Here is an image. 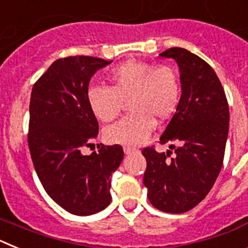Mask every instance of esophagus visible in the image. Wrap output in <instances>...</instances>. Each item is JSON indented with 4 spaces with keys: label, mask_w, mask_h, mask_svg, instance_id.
Masks as SVG:
<instances>
[{
    "label": "esophagus",
    "mask_w": 248,
    "mask_h": 248,
    "mask_svg": "<svg viewBox=\"0 0 248 248\" xmlns=\"http://www.w3.org/2000/svg\"><path fill=\"white\" fill-rule=\"evenodd\" d=\"M135 151H137V149H134V148H124V153H125L126 155H129V154H133V153H135Z\"/></svg>",
    "instance_id": "esophagus-1"
}]
</instances>
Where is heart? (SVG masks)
<instances>
[{
  "label": "heart",
  "instance_id": "obj_1",
  "mask_svg": "<svg viewBox=\"0 0 248 248\" xmlns=\"http://www.w3.org/2000/svg\"><path fill=\"white\" fill-rule=\"evenodd\" d=\"M109 88L92 87L87 102L98 120L110 123L128 103L131 114L104 130L109 144L138 146L155 128V120H166L176 111L181 97L179 73L170 64L128 61L108 74Z\"/></svg>",
  "mask_w": 248,
  "mask_h": 248
}]
</instances>
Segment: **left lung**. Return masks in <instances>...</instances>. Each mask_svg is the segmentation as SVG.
Here are the masks:
<instances>
[{
	"label": "left lung",
	"instance_id": "left-lung-1",
	"mask_svg": "<svg viewBox=\"0 0 248 248\" xmlns=\"http://www.w3.org/2000/svg\"><path fill=\"white\" fill-rule=\"evenodd\" d=\"M174 58L180 68V103L160 144L143 149L146 159L144 185L151 205L160 211L183 214L200 203L212 189L223 164L229 134V103L218 77L209 63L180 47L160 53Z\"/></svg>",
	"mask_w": 248,
	"mask_h": 248
}]
</instances>
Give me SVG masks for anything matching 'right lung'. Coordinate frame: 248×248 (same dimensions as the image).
<instances>
[{
  "label": "right lung",
  "instance_id": "obj_1",
  "mask_svg": "<svg viewBox=\"0 0 248 248\" xmlns=\"http://www.w3.org/2000/svg\"><path fill=\"white\" fill-rule=\"evenodd\" d=\"M111 61L71 56L54 61L34 83L30 102L28 146L46 192L65 211L93 215L110 203V176L122 163L118 144H98L84 155L99 125L87 102L93 74Z\"/></svg>",
  "mask_w": 248,
  "mask_h": 248
}]
</instances>
